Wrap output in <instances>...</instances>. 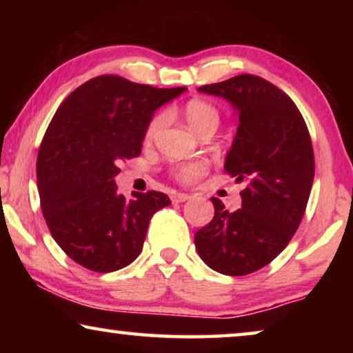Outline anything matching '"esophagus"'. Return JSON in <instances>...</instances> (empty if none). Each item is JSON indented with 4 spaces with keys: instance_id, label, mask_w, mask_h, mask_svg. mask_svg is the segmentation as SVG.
Masks as SVG:
<instances>
[{
    "instance_id": "1",
    "label": "esophagus",
    "mask_w": 353,
    "mask_h": 353,
    "mask_svg": "<svg viewBox=\"0 0 353 353\" xmlns=\"http://www.w3.org/2000/svg\"><path fill=\"white\" fill-rule=\"evenodd\" d=\"M190 194H186V192H175V194L172 196V199H173V202H185V201H188L190 199Z\"/></svg>"
}]
</instances>
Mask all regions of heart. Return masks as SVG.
Returning a JSON list of instances; mask_svg holds the SVG:
<instances>
[{"instance_id":"obj_1","label":"heart","mask_w":353,"mask_h":353,"mask_svg":"<svg viewBox=\"0 0 353 353\" xmlns=\"http://www.w3.org/2000/svg\"><path fill=\"white\" fill-rule=\"evenodd\" d=\"M183 115H185L186 122L190 127L194 130L197 134H201L205 130H216L220 123V114L215 105L202 99H191L188 101L183 108ZM165 122V114L154 115L151 122H149L146 128V138H154L161 127ZM207 172V162L205 161H191L185 162L175 168L176 180L183 183H191L197 180V178L204 175Z\"/></svg>"}]
</instances>
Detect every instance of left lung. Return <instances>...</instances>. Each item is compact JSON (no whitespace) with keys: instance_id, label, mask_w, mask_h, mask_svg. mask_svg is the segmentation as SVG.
Wrapping results in <instances>:
<instances>
[{"instance_id":"1","label":"left lung","mask_w":353,"mask_h":353,"mask_svg":"<svg viewBox=\"0 0 353 353\" xmlns=\"http://www.w3.org/2000/svg\"><path fill=\"white\" fill-rule=\"evenodd\" d=\"M197 91L226 99L238 114L223 168L245 188L236 212L212 197L214 219L194 234V244L212 270L243 276L278 257L301 225L315 176L312 139L292 99L257 75Z\"/></svg>"}]
</instances>
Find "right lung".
I'll return each mask as SVG.
<instances>
[{
    "instance_id": "1",
    "label": "right lung",
    "mask_w": 353,
    "mask_h": 353,
    "mask_svg": "<svg viewBox=\"0 0 353 353\" xmlns=\"http://www.w3.org/2000/svg\"><path fill=\"white\" fill-rule=\"evenodd\" d=\"M186 88L101 75L67 96L37 159L41 210L57 245L81 267L110 273L141 254L149 220L172 202L159 191L117 192L123 159L141 154L154 112Z\"/></svg>"
}]
</instances>
